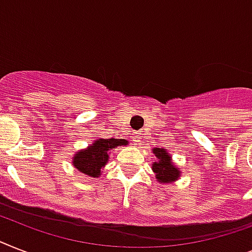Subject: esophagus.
<instances>
[{
	"mask_svg": "<svg viewBox=\"0 0 252 252\" xmlns=\"http://www.w3.org/2000/svg\"><path fill=\"white\" fill-rule=\"evenodd\" d=\"M141 130H138V132H134V134H133V144L134 145H140V142H141V138H142V136H141Z\"/></svg>",
	"mask_w": 252,
	"mask_h": 252,
	"instance_id": "obj_1",
	"label": "esophagus"
}]
</instances>
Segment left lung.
Listing matches in <instances>:
<instances>
[{
	"label": "left lung",
	"mask_w": 252,
	"mask_h": 252,
	"mask_svg": "<svg viewBox=\"0 0 252 252\" xmlns=\"http://www.w3.org/2000/svg\"><path fill=\"white\" fill-rule=\"evenodd\" d=\"M153 150L154 154L159 159L158 162L153 163V171L157 174V179L161 183H168L171 180H175L179 176L180 172L175 166H172L171 157L168 156L167 152L165 149H159V148Z\"/></svg>",
	"instance_id": "1"
}]
</instances>
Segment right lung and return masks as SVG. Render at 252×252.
<instances>
[{"label":"right lung","instance_id":"right-lung-1","mask_svg":"<svg viewBox=\"0 0 252 252\" xmlns=\"http://www.w3.org/2000/svg\"><path fill=\"white\" fill-rule=\"evenodd\" d=\"M128 141L118 138H99L89 146L87 149L81 150L74 156V167L89 176H99L100 170L108 161V152L115 149L118 145H126Z\"/></svg>","mask_w":252,"mask_h":252}]
</instances>
